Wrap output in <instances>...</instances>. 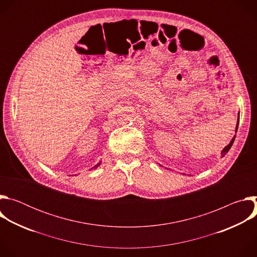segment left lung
<instances>
[{
  "label": "left lung",
  "mask_w": 257,
  "mask_h": 257,
  "mask_svg": "<svg viewBox=\"0 0 257 257\" xmlns=\"http://www.w3.org/2000/svg\"><path fill=\"white\" fill-rule=\"evenodd\" d=\"M238 125H239V115H238V122H237V126H236V132H237V130H238ZM234 139H235V137L231 140V142H230V144L229 145H227L226 148L223 150V152H222V157H224L229 151H230V149H231V146H232V144H233V142H234Z\"/></svg>",
  "instance_id": "8db88e82"
}]
</instances>
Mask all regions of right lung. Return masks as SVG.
<instances>
[{"mask_svg": "<svg viewBox=\"0 0 257 257\" xmlns=\"http://www.w3.org/2000/svg\"><path fill=\"white\" fill-rule=\"evenodd\" d=\"M99 165H100V163H99V164H97V165H96V166H94V167H93V168H97V167H98V166H99ZM93 168H92V169H93Z\"/></svg>", "mask_w": 257, "mask_h": 257, "instance_id": "1", "label": "right lung"}]
</instances>
